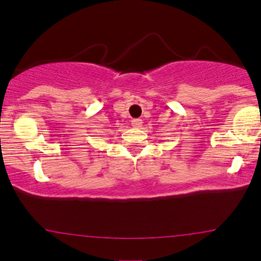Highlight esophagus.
Listing matches in <instances>:
<instances>
[{"instance_id": "esophagus-1", "label": "esophagus", "mask_w": 261, "mask_h": 261, "mask_svg": "<svg viewBox=\"0 0 261 261\" xmlns=\"http://www.w3.org/2000/svg\"><path fill=\"white\" fill-rule=\"evenodd\" d=\"M131 125L134 126V127H141V125H143V121L140 120V118H134L133 121H131Z\"/></svg>"}]
</instances>
